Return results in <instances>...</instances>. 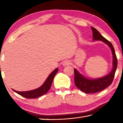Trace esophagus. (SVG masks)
<instances>
[{
  "label": "esophagus",
  "mask_w": 123,
  "mask_h": 123,
  "mask_svg": "<svg viewBox=\"0 0 123 123\" xmlns=\"http://www.w3.org/2000/svg\"><path fill=\"white\" fill-rule=\"evenodd\" d=\"M71 64V62L69 61V60H66V61H65L63 62V66L64 67H66L67 66H68V65H70Z\"/></svg>",
  "instance_id": "34e87169"
}]
</instances>
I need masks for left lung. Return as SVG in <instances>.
<instances>
[{
  "mask_svg": "<svg viewBox=\"0 0 123 123\" xmlns=\"http://www.w3.org/2000/svg\"><path fill=\"white\" fill-rule=\"evenodd\" d=\"M92 31L93 41H101L106 43L111 48L113 54V69L106 76L97 79H89L80 74L78 70L74 69V83L76 87L86 93L98 92L105 89L113 82L115 74L117 67V59L114 47L111 43L104 37L95 28L91 27Z\"/></svg>",
  "mask_w": 123,
  "mask_h": 123,
  "instance_id": "left-lung-1",
  "label": "left lung"
}]
</instances>
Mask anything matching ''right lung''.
I'll list each match as a JSON object with an SVG mask.
<instances>
[{
    "mask_svg": "<svg viewBox=\"0 0 123 123\" xmlns=\"http://www.w3.org/2000/svg\"><path fill=\"white\" fill-rule=\"evenodd\" d=\"M57 71H58V69L57 68L55 69L53 71H52L51 74L49 75V77L42 86H41L40 87H39L37 89H36L27 91H18L14 89L12 90L26 98H36L39 97L45 94L50 89L54 77L56 74Z\"/></svg>",
    "mask_w": 123,
    "mask_h": 123,
    "instance_id": "obj_1",
    "label": "right lung"
}]
</instances>
